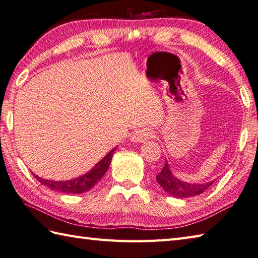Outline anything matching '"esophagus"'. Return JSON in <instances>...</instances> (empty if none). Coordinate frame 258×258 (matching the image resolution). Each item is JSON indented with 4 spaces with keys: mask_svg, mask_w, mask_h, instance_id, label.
<instances>
[{
    "mask_svg": "<svg viewBox=\"0 0 258 258\" xmlns=\"http://www.w3.org/2000/svg\"><path fill=\"white\" fill-rule=\"evenodd\" d=\"M152 135H153V133L151 132L150 130L142 128V130H138L135 133H133L131 140H132L133 142L141 143V142H144V141H146V140H149L150 138H152Z\"/></svg>",
    "mask_w": 258,
    "mask_h": 258,
    "instance_id": "obj_1",
    "label": "esophagus"
}]
</instances>
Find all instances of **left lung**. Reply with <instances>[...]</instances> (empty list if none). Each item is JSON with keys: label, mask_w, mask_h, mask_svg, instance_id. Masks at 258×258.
Instances as JSON below:
<instances>
[{"label": "left lung", "mask_w": 258, "mask_h": 258, "mask_svg": "<svg viewBox=\"0 0 258 258\" xmlns=\"http://www.w3.org/2000/svg\"><path fill=\"white\" fill-rule=\"evenodd\" d=\"M156 181L162 186L165 192H168L175 198H190V197L203 194L206 189L213 184L214 181L204 184L200 183H188L179 180L172 174L168 162L164 163L163 169L156 175Z\"/></svg>", "instance_id": "8db88e82"}]
</instances>
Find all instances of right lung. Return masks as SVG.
I'll use <instances>...</instances> for the list:
<instances>
[{"label": "right lung", "mask_w": 258, "mask_h": 258, "mask_svg": "<svg viewBox=\"0 0 258 258\" xmlns=\"http://www.w3.org/2000/svg\"><path fill=\"white\" fill-rule=\"evenodd\" d=\"M113 149L112 151L105 155V158L99 161V162L96 164L94 168L88 171L87 173L78 176V178L73 179V180H67V181H53V180H47L42 179L40 176L35 175L33 173V176L37 179L40 183L44 184L48 188L59 191V192L63 194H70V195H76V194H83L92 189L93 186L98 182L99 179H102L104 174L107 172L109 168L110 161H112V156L114 154Z\"/></svg>", "instance_id": "obj_1"}]
</instances>
